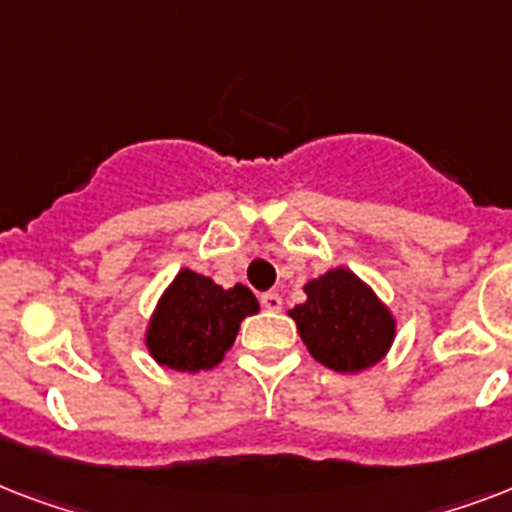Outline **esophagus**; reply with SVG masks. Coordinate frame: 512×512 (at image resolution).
Masks as SVG:
<instances>
[{"instance_id": "1", "label": "esophagus", "mask_w": 512, "mask_h": 512, "mask_svg": "<svg viewBox=\"0 0 512 512\" xmlns=\"http://www.w3.org/2000/svg\"><path fill=\"white\" fill-rule=\"evenodd\" d=\"M260 303H263L265 311H273V313L284 308V300H281L279 292H265V295L260 297Z\"/></svg>"}]
</instances>
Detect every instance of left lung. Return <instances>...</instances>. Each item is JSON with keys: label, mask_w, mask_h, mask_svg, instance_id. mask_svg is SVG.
Returning <instances> with one entry per match:
<instances>
[{"label": "left lung", "mask_w": 512, "mask_h": 512, "mask_svg": "<svg viewBox=\"0 0 512 512\" xmlns=\"http://www.w3.org/2000/svg\"><path fill=\"white\" fill-rule=\"evenodd\" d=\"M305 303L289 316L305 348L319 364L361 374L388 356L396 340V316L364 279L348 268H329L303 287Z\"/></svg>", "instance_id": "1"}]
</instances>
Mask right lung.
<instances>
[{"label":"right lung","instance_id":"add662e5","mask_svg":"<svg viewBox=\"0 0 512 512\" xmlns=\"http://www.w3.org/2000/svg\"><path fill=\"white\" fill-rule=\"evenodd\" d=\"M260 311L244 284H220L183 268L156 300L146 324V348L159 366L175 372H207L231 350L241 321Z\"/></svg>","mask_w":512,"mask_h":512}]
</instances>
